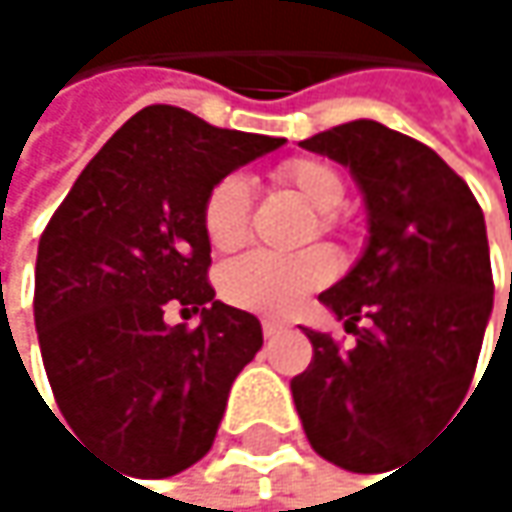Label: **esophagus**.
Instances as JSON below:
<instances>
[{
    "instance_id": "obj_1",
    "label": "esophagus",
    "mask_w": 512,
    "mask_h": 512,
    "mask_svg": "<svg viewBox=\"0 0 512 512\" xmlns=\"http://www.w3.org/2000/svg\"><path fill=\"white\" fill-rule=\"evenodd\" d=\"M287 332V326L284 323H275V320H263V338H278V335H284Z\"/></svg>"
}]
</instances>
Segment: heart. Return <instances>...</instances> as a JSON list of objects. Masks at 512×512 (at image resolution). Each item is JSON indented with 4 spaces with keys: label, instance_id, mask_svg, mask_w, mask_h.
<instances>
[{
    "label": "heart",
    "instance_id": "b5f03b06",
    "mask_svg": "<svg viewBox=\"0 0 512 512\" xmlns=\"http://www.w3.org/2000/svg\"><path fill=\"white\" fill-rule=\"evenodd\" d=\"M278 180L314 213H320L317 219L320 234L335 231L332 213H338L347 201V183L335 165L314 156L287 159L278 168ZM249 216H252V186L246 177L228 174L210 189L204 204V231L210 246L216 252L240 249L249 237ZM332 275H335V263L320 249H308L290 257L255 252L222 269L219 290L225 302H231L240 311L284 320L302 311L308 296L326 287Z\"/></svg>",
    "mask_w": 512,
    "mask_h": 512
}]
</instances>
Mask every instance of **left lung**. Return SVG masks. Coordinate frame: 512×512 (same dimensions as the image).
<instances>
[{
    "label": "left lung",
    "mask_w": 512,
    "mask_h": 512,
    "mask_svg": "<svg viewBox=\"0 0 512 512\" xmlns=\"http://www.w3.org/2000/svg\"><path fill=\"white\" fill-rule=\"evenodd\" d=\"M350 168L367 246L320 302L356 335L341 350L305 329L314 358L290 391L311 448L347 471H376L412 436L457 412L492 314L483 210L427 145L376 121L299 142Z\"/></svg>",
    "instance_id": "1"
}]
</instances>
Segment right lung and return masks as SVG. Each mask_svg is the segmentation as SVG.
I'll use <instances>...</instances> for the list:
<instances>
[{"mask_svg":"<svg viewBox=\"0 0 512 512\" xmlns=\"http://www.w3.org/2000/svg\"><path fill=\"white\" fill-rule=\"evenodd\" d=\"M284 139L219 130L177 106L136 112L76 177L38 246L35 326L64 421L136 477H171L216 439L255 314L207 281L210 189ZM168 307L202 314L168 327Z\"/></svg>","mask_w":512,"mask_h":512,"instance_id":"right-lung-1","label":"right lung"}]
</instances>
